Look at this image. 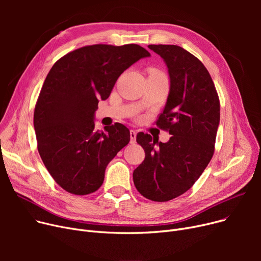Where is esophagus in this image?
Here are the masks:
<instances>
[{
  "label": "esophagus",
  "instance_id": "34e87169",
  "mask_svg": "<svg viewBox=\"0 0 261 261\" xmlns=\"http://www.w3.org/2000/svg\"><path fill=\"white\" fill-rule=\"evenodd\" d=\"M136 142V131L130 130V143L134 144Z\"/></svg>",
  "mask_w": 261,
  "mask_h": 261
}]
</instances>
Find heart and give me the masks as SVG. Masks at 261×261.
I'll return each instance as SVG.
<instances>
[{"label": "heart", "instance_id": "heart-1", "mask_svg": "<svg viewBox=\"0 0 261 261\" xmlns=\"http://www.w3.org/2000/svg\"><path fill=\"white\" fill-rule=\"evenodd\" d=\"M150 72H160L158 70H154V68H152V70H150Z\"/></svg>", "mask_w": 261, "mask_h": 261}]
</instances>
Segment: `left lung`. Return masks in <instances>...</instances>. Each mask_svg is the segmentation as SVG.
Wrapping results in <instances>:
<instances>
[{"mask_svg":"<svg viewBox=\"0 0 261 261\" xmlns=\"http://www.w3.org/2000/svg\"><path fill=\"white\" fill-rule=\"evenodd\" d=\"M165 61L170 91L156 126L169 132L167 143L140 132L145 160L133 171L139 193L154 202H167L191 188L215 152L220 121V100L207 68L177 45L148 46Z\"/></svg>","mask_w":261,"mask_h":261,"instance_id":"left-lung-1","label":"left lung"}]
</instances>
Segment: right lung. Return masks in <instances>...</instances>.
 Returning <instances> with one entry per match:
<instances>
[{
	"label": "right lung",
	"mask_w": 261,
	"mask_h": 261,
	"mask_svg": "<svg viewBox=\"0 0 261 261\" xmlns=\"http://www.w3.org/2000/svg\"><path fill=\"white\" fill-rule=\"evenodd\" d=\"M150 54L138 44H94L67 53L48 72L34 112L37 148L49 174L76 196L103 183L106 167L125 146L130 132L119 122L95 129L94 112L116 80Z\"/></svg>",
	"instance_id": "add662e5"
}]
</instances>
